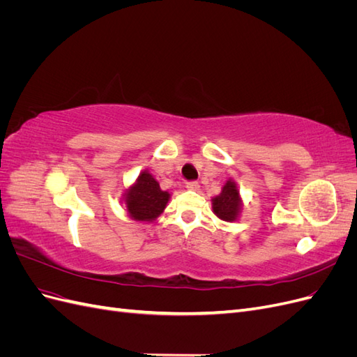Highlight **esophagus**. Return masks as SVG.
Listing matches in <instances>:
<instances>
[{"instance_id": "34e87169", "label": "esophagus", "mask_w": 357, "mask_h": 357, "mask_svg": "<svg viewBox=\"0 0 357 357\" xmlns=\"http://www.w3.org/2000/svg\"><path fill=\"white\" fill-rule=\"evenodd\" d=\"M186 188H188L189 190H198L199 185H198L197 181H188V183H186Z\"/></svg>"}]
</instances>
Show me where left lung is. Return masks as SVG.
Wrapping results in <instances>:
<instances>
[{"label":"left lung","mask_w":357,"mask_h":357,"mask_svg":"<svg viewBox=\"0 0 357 357\" xmlns=\"http://www.w3.org/2000/svg\"><path fill=\"white\" fill-rule=\"evenodd\" d=\"M211 207L213 213L218 215L220 220L235 222L238 219L243 207V201L240 197V190L236 188V183L232 178L225 183L220 195L211 199Z\"/></svg>","instance_id":"8db88e82"}]
</instances>
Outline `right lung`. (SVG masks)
Returning a JSON list of instances; mask_svg holds the SVG:
<instances>
[{
    "instance_id": "right-lung-1",
    "label": "right lung",
    "mask_w": 357,
    "mask_h": 357,
    "mask_svg": "<svg viewBox=\"0 0 357 357\" xmlns=\"http://www.w3.org/2000/svg\"><path fill=\"white\" fill-rule=\"evenodd\" d=\"M169 197V193L162 190L156 178L146 169L134 185L125 190L123 204L131 219L153 222L164 213Z\"/></svg>"
}]
</instances>
